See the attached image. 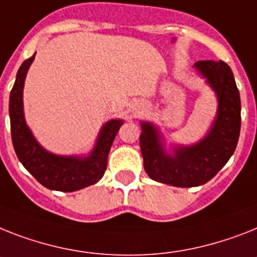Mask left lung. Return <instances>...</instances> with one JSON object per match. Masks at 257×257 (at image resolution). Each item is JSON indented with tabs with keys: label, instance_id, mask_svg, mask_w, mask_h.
Instances as JSON below:
<instances>
[{
	"label": "left lung",
	"instance_id": "1",
	"mask_svg": "<svg viewBox=\"0 0 257 257\" xmlns=\"http://www.w3.org/2000/svg\"><path fill=\"white\" fill-rule=\"evenodd\" d=\"M218 101L210 130L190 146L167 143L156 124L142 120L141 151L144 169L152 180L177 188H192L213 179L232 156L240 134V95L231 68L224 61L194 64Z\"/></svg>",
	"mask_w": 257,
	"mask_h": 257
}]
</instances>
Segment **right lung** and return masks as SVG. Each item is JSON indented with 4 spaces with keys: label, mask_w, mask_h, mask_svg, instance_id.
Wrapping results in <instances>:
<instances>
[{
    "label": "right lung",
    "mask_w": 257,
    "mask_h": 257,
    "mask_svg": "<svg viewBox=\"0 0 257 257\" xmlns=\"http://www.w3.org/2000/svg\"><path fill=\"white\" fill-rule=\"evenodd\" d=\"M35 54L19 67L10 92L9 114L12 141L19 162L43 186L59 192H76L102 179L107 156L122 119L107 120L98 133L95 144L88 155H56L47 151L35 139L26 123L23 110V86Z\"/></svg>",
    "instance_id": "right-lung-1"
}]
</instances>
